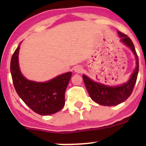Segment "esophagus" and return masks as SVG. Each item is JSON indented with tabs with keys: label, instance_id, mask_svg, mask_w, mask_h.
Listing matches in <instances>:
<instances>
[{
	"label": "esophagus",
	"instance_id": "34e87169",
	"mask_svg": "<svg viewBox=\"0 0 146 146\" xmlns=\"http://www.w3.org/2000/svg\"><path fill=\"white\" fill-rule=\"evenodd\" d=\"M74 71L76 72V73H82V68L81 66H76L74 67Z\"/></svg>",
	"mask_w": 146,
	"mask_h": 146
}]
</instances>
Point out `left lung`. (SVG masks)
Wrapping results in <instances>:
<instances>
[{
  "label": "left lung",
  "instance_id": "8db88e82",
  "mask_svg": "<svg viewBox=\"0 0 146 146\" xmlns=\"http://www.w3.org/2000/svg\"><path fill=\"white\" fill-rule=\"evenodd\" d=\"M117 32L120 37V42L131 50L136 58V68L129 80L121 85L110 86L92 80L85 75H82L84 83L91 99L103 106H115L126 100L133 92L138 73V58L131 39L119 31Z\"/></svg>",
  "mask_w": 146,
  "mask_h": 146
}]
</instances>
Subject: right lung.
Here are the masks:
<instances>
[{"mask_svg":"<svg viewBox=\"0 0 146 146\" xmlns=\"http://www.w3.org/2000/svg\"><path fill=\"white\" fill-rule=\"evenodd\" d=\"M20 44L10 61V72L17 95L31 110L40 115H50L60 111L65 105V92L72 72L59 75L46 82L28 80L22 74L19 66Z\"/></svg>","mask_w":146,"mask_h":146,"instance_id":"right-lung-1","label":"right lung"}]
</instances>
